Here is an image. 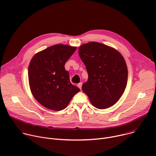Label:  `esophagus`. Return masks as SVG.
I'll list each match as a JSON object with an SVG mask.
<instances>
[{
    "mask_svg": "<svg viewBox=\"0 0 156 156\" xmlns=\"http://www.w3.org/2000/svg\"><path fill=\"white\" fill-rule=\"evenodd\" d=\"M81 86H82V83H80L78 84V87L80 89V90H81Z\"/></svg>",
    "mask_w": 156,
    "mask_h": 156,
    "instance_id": "1",
    "label": "esophagus"
}]
</instances>
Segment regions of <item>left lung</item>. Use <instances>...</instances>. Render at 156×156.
Segmentation results:
<instances>
[{"label": "left lung", "mask_w": 156, "mask_h": 156, "mask_svg": "<svg viewBox=\"0 0 156 156\" xmlns=\"http://www.w3.org/2000/svg\"><path fill=\"white\" fill-rule=\"evenodd\" d=\"M78 49L88 74L87 81L82 85L83 91L98 108L114 105L127 84L128 69L124 58L116 49L96 42L83 44Z\"/></svg>", "instance_id": "obj_1"}]
</instances>
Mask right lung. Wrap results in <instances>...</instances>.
Returning a JSON list of instances; mask_svg holds the SVG:
<instances>
[{"instance_id": "obj_1", "label": "right lung", "mask_w": 156, "mask_h": 156, "mask_svg": "<svg viewBox=\"0 0 156 156\" xmlns=\"http://www.w3.org/2000/svg\"><path fill=\"white\" fill-rule=\"evenodd\" d=\"M76 49L56 44L35 54L28 66L30 90L34 98L44 107L60 111L68 106L80 90L70 81L65 64Z\"/></svg>"}]
</instances>
